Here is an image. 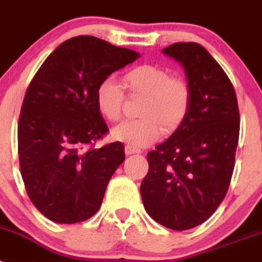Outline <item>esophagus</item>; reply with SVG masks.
Wrapping results in <instances>:
<instances>
[{"label": "esophagus", "mask_w": 262, "mask_h": 262, "mask_svg": "<svg viewBox=\"0 0 262 262\" xmlns=\"http://www.w3.org/2000/svg\"><path fill=\"white\" fill-rule=\"evenodd\" d=\"M124 152H126V155H135L140 154V149H138L135 147H131V145H126L124 147Z\"/></svg>", "instance_id": "1"}]
</instances>
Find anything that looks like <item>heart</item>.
<instances>
[{"mask_svg":"<svg viewBox=\"0 0 262 262\" xmlns=\"http://www.w3.org/2000/svg\"><path fill=\"white\" fill-rule=\"evenodd\" d=\"M123 82L131 96L144 97L139 107L143 118L126 120L111 131V136L131 147H147L160 138L163 129L172 133L182 123L190 106V88L185 80L170 77L166 69L143 64L129 69ZM97 108L103 118L117 122L122 118L124 93L113 77L99 82L96 90Z\"/></svg>","mask_w":262,"mask_h":262,"instance_id":"b5f03b06","label":"heart"}]
</instances>
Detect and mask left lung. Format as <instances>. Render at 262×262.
<instances>
[{"instance_id": "left-lung-1", "label": "left lung", "mask_w": 262, "mask_h": 262, "mask_svg": "<svg viewBox=\"0 0 262 262\" xmlns=\"http://www.w3.org/2000/svg\"><path fill=\"white\" fill-rule=\"evenodd\" d=\"M163 53L184 68L190 106L174 133L147 155L149 170L140 194L154 221L185 231L207 221L226 196L239 142V107L230 78L205 47L174 43Z\"/></svg>"}]
</instances>
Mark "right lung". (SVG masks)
<instances>
[{
	"label": "right lung",
	"instance_id": "right-lung-1",
	"mask_svg": "<svg viewBox=\"0 0 262 262\" xmlns=\"http://www.w3.org/2000/svg\"><path fill=\"white\" fill-rule=\"evenodd\" d=\"M139 56L96 36H76L53 51L30 82L18 123L20 173L31 202L50 221L84 222L102 205L124 145L86 148L108 131L96 90Z\"/></svg>",
	"mask_w": 262,
	"mask_h": 262
}]
</instances>
